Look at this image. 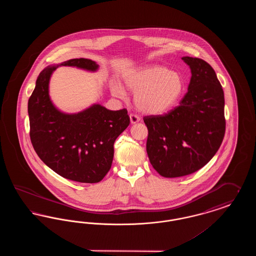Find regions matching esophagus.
<instances>
[{"label":"esophagus","mask_w":256,"mask_h":256,"mask_svg":"<svg viewBox=\"0 0 256 256\" xmlns=\"http://www.w3.org/2000/svg\"><path fill=\"white\" fill-rule=\"evenodd\" d=\"M130 122H132V124H136V122H138L140 121V117L137 116V115H135V114H130Z\"/></svg>","instance_id":"esophagus-1"}]
</instances>
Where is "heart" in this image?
I'll return each instance as SVG.
<instances>
[{"label": "heart", "instance_id": "obj_1", "mask_svg": "<svg viewBox=\"0 0 256 256\" xmlns=\"http://www.w3.org/2000/svg\"><path fill=\"white\" fill-rule=\"evenodd\" d=\"M124 84L135 93V106L144 113L158 115L174 108L182 98L185 82L182 74L162 65H150L128 74ZM114 96L124 98L119 84L111 86Z\"/></svg>", "mask_w": 256, "mask_h": 256}]
</instances>
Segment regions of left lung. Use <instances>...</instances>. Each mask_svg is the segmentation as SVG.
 <instances>
[{
	"instance_id": "8db88e82",
	"label": "left lung",
	"mask_w": 256,
	"mask_h": 256,
	"mask_svg": "<svg viewBox=\"0 0 256 256\" xmlns=\"http://www.w3.org/2000/svg\"><path fill=\"white\" fill-rule=\"evenodd\" d=\"M191 69L188 91L165 115L146 116V154L164 178L193 174L211 160L226 132L224 96L214 69L196 58L183 56Z\"/></svg>"
}]
</instances>
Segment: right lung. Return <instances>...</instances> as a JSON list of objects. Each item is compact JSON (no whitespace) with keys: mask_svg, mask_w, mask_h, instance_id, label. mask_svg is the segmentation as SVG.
<instances>
[{"mask_svg":"<svg viewBox=\"0 0 256 256\" xmlns=\"http://www.w3.org/2000/svg\"><path fill=\"white\" fill-rule=\"evenodd\" d=\"M58 66L92 72L98 68L95 61L74 58L50 65L39 74L28 104L32 144L40 159L62 178L100 182L111 168L115 140L130 124L128 110L93 104L74 114L61 112L49 96L50 78Z\"/></svg>","mask_w":256,"mask_h":256,"instance_id":"1","label":"right lung"}]
</instances>
